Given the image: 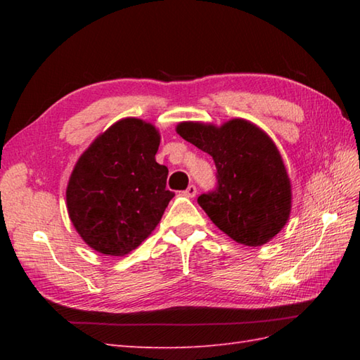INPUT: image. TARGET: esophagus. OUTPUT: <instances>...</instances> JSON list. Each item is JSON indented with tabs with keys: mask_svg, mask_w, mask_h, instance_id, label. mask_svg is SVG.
Instances as JSON below:
<instances>
[{
	"mask_svg": "<svg viewBox=\"0 0 360 360\" xmlns=\"http://www.w3.org/2000/svg\"><path fill=\"white\" fill-rule=\"evenodd\" d=\"M196 192H198V190H196V186L190 184V186H188V187H187L182 193H184L187 198H193V196L196 195Z\"/></svg>",
	"mask_w": 360,
	"mask_h": 360,
	"instance_id": "obj_1",
	"label": "esophagus"
}]
</instances>
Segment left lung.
I'll list each match as a JSON object with an SVG mask.
<instances>
[{
	"instance_id": "obj_1",
	"label": "left lung",
	"mask_w": 360,
	"mask_h": 360,
	"mask_svg": "<svg viewBox=\"0 0 360 360\" xmlns=\"http://www.w3.org/2000/svg\"><path fill=\"white\" fill-rule=\"evenodd\" d=\"M176 131L215 160L217 187L198 196L215 226L244 246L272 240L289 218L290 182L271 137L243 119L184 122Z\"/></svg>"
}]
</instances>
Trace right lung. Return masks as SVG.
Masks as SVG:
<instances>
[{
    "instance_id": "add662e5",
    "label": "right lung",
    "mask_w": 360,
    "mask_h": 360,
    "mask_svg": "<svg viewBox=\"0 0 360 360\" xmlns=\"http://www.w3.org/2000/svg\"><path fill=\"white\" fill-rule=\"evenodd\" d=\"M160 136L139 119L119 120L91 143L66 188L68 213L89 248L122 257L136 249L174 196L156 162Z\"/></svg>"
}]
</instances>
